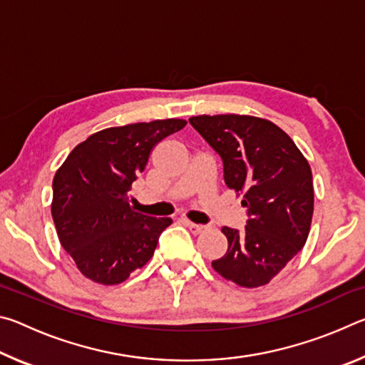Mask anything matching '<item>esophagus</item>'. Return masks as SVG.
<instances>
[{"mask_svg": "<svg viewBox=\"0 0 365 365\" xmlns=\"http://www.w3.org/2000/svg\"><path fill=\"white\" fill-rule=\"evenodd\" d=\"M182 222H183V225H185V227H188V228H190V232H191V233H195V235H200V233H202V232L206 230V227H205V225L193 224V222H190L188 219H182Z\"/></svg>", "mask_w": 365, "mask_h": 365, "instance_id": "1", "label": "esophagus"}]
</instances>
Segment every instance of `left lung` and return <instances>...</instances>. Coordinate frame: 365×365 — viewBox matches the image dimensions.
<instances>
[{
	"instance_id": "obj_1",
	"label": "left lung",
	"mask_w": 365,
	"mask_h": 365,
	"mask_svg": "<svg viewBox=\"0 0 365 365\" xmlns=\"http://www.w3.org/2000/svg\"><path fill=\"white\" fill-rule=\"evenodd\" d=\"M191 127L219 154L228 188L243 191L245 230L224 227L228 250L214 270L240 287L274 279L304 246L314 212L312 172L298 146L270 120L196 115Z\"/></svg>"
}]
</instances>
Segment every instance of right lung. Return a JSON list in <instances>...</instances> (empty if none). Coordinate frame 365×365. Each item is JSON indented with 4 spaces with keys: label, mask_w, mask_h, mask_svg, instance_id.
<instances>
[{
    "label": "right lung",
    "mask_w": 365,
    "mask_h": 365,
    "mask_svg": "<svg viewBox=\"0 0 365 365\" xmlns=\"http://www.w3.org/2000/svg\"><path fill=\"white\" fill-rule=\"evenodd\" d=\"M182 119L128 123L96 132L73 148L53 178L51 214L59 242L78 270L117 285L154 255L169 217H150L128 205V191L160 140Z\"/></svg>",
    "instance_id": "obj_1"
}]
</instances>
